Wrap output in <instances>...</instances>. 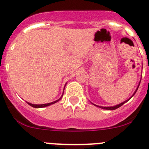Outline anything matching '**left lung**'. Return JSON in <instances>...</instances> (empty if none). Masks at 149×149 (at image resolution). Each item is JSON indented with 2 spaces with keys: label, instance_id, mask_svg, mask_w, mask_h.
Instances as JSON below:
<instances>
[{
  "label": "left lung",
  "instance_id": "left-lung-1",
  "mask_svg": "<svg viewBox=\"0 0 149 149\" xmlns=\"http://www.w3.org/2000/svg\"><path fill=\"white\" fill-rule=\"evenodd\" d=\"M140 81H141V80H140ZM140 81H139V83L138 87H137V88L136 89L135 92L133 93V95H132V96H130V97L129 99H128V100H125V101H124V102H121V103L118 104V105H114V106H109V107H104V106H100V105H95V104H93H93L94 105H96V106H97V107H99V108H101V109H106V110H114V109H118V108L120 107V106H121V105H124V103H126V102H128V101H129V100H130V99H131V98L133 97V96H134V94L136 93V91H137V90H138V88H139V84H140Z\"/></svg>",
  "mask_w": 149,
  "mask_h": 149
}]
</instances>
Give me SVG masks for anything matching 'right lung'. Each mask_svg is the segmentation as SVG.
Returning a JSON list of instances; mask_svg holds the SVG:
<instances>
[{
	"mask_svg": "<svg viewBox=\"0 0 149 149\" xmlns=\"http://www.w3.org/2000/svg\"><path fill=\"white\" fill-rule=\"evenodd\" d=\"M66 85V84H65ZM64 90H65V87H64ZM63 93H64V90H63V93H62V95L61 96V97L59 98V100H56V101L54 102H49V103H47V104H40V105H36V104H32V103H30V102H27L28 104H29V105H31V106H32V107L34 108H37V109H39V108H44V107H47V106H49V105H53V104L56 103V102H59V100L62 99V96H63Z\"/></svg>",
	"mask_w": 149,
	"mask_h": 149,
	"instance_id": "right-lung-1",
	"label": "right lung"
}]
</instances>
